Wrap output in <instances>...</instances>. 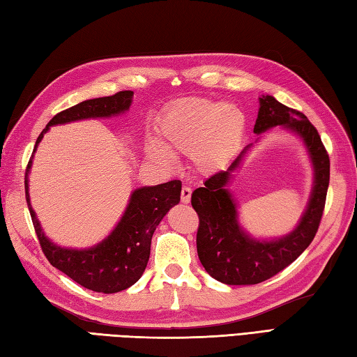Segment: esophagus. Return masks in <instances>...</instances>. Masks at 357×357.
Listing matches in <instances>:
<instances>
[{
  "label": "esophagus",
  "instance_id": "1",
  "mask_svg": "<svg viewBox=\"0 0 357 357\" xmlns=\"http://www.w3.org/2000/svg\"><path fill=\"white\" fill-rule=\"evenodd\" d=\"M191 194H192V191H191V188H189V186L181 188V202H183V203L191 202Z\"/></svg>",
  "mask_w": 357,
  "mask_h": 357
}]
</instances>
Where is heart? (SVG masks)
<instances>
[{
    "label": "heart",
    "instance_id": "obj_1",
    "mask_svg": "<svg viewBox=\"0 0 357 357\" xmlns=\"http://www.w3.org/2000/svg\"><path fill=\"white\" fill-rule=\"evenodd\" d=\"M245 115L229 103L206 98H183L172 103L155 125L157 142L146 144L148 155L169 166L172 155H191L195 169L219 171L229 162L242 140Z\"/></svg>",
    "mask_w": 357,
    "mask_h": 357
}]
</instances>
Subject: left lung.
<instances>
[{
  "label": "left lung",
  "instance_id": "left-lung-1",
  "mask_svg": "<svg viewBox=\"0 0 357 357\" xmlns=\"http://www.w3.org/2000/svg\"><path fill=\"white\" fill-rule=\"evenodd\" d=\"M259 115L254 134L283 126L299 135L308 149L314 168V185L299 225L280 238L256 240L238 225L237 205L228 191L231 174L242 162L248 144L227 171L211 176L203 188L191 195V205L199 214L197 254L206 273L227 285H256L285 270L308 248L322 220L330 183V157L317 129L296 109L279 103L271 96L259 98Z\"/></svg>",
  "mask_w": 357,
  "mask_h": 357
}]
</instances>
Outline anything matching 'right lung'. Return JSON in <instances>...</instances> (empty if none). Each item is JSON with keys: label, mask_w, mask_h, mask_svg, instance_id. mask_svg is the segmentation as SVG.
<instances>
[{"label": "right lung", "mask_w": 357, "mask_h": 357, "mask_svg": "<svg viewBox=\"0 0 357 357\" xmlns=\"http://www.w3.org/2000/svg\"><path fill=\"white\" fill-rule=\"evenodd\" d=\"M132 91H120L111 97L86 100L58 112L36 138L33 152L50 126L119 115L128 111L132 103ZM31 166L32 160H29L24 180L26 202L31 211L36 237L50 265L82 287L97 293L112 294L132 287L142 278L148 265L151 238L155 228L169 208L180 202L181 181L171 180L168 183L135 189L121 220L103 242L87 250H69L50 242L40 227L29 199L27 174Z\"/></svg>", "instance_id": "right-lung-1"}]
</instances>
